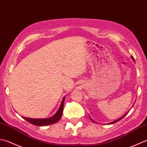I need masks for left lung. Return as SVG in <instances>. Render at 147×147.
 I'll use <instances>...</instances> for the list:
<instances>
[{
  "instance_id": "obj_1",
  "label": "left lung",
  "mask_w": 147,
  "mask_h": 147,
  "mask_svg": "<svg viewBox=\"0 0 147 147\" xmlns=\"http://www.w3.org/2000/svg\"><path fill=\"white\" fill-rule=\"evenodd\" d=\"M131 57H132V58H133V60H134V58H133V56H131ZM125 115H126V114H125ZM125 115H124V116H125ZM123 117H121V118H120V119H118V120H116V121H113V122H111V123H110V124H114V123H115V122H118V121H120V120H121V119H122V118H123ZM91 119V120H92V121H93V122H94V121H93V120H92V119Z\"/></svg>"
}]
</instances>
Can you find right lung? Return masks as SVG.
I'll list each match as a JSON object with an SVG mask.
<instances>
[{"instance_id": "right-lung-1", "label": "right lung", "mask_w": 147, "mask_h": 147, "mask_svg": "<svg viewBox=\"0 0 147 147\" xmlns=\"http://www.w3.org/2000/svg\"><path fill=\"white\" fill-rule=\"evenodd\" d=\"M65 98L63 99L60 108L59 109L58 111L56 112V113L55 115L51 117L47 118V119H30V118H26L23 117V118L25 120H26V121L30 122V124L37 125V126H43V125H47L55 124L61 119L62 116Z\"/></svg>"}]
</instances>
